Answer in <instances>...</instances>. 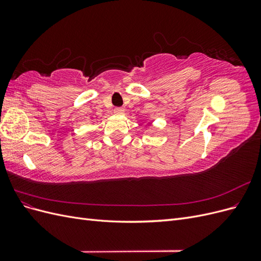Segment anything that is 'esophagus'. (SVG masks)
<instances>
[{"mask_svg": "<svg viewBox=\"0 0 261 261\" xmlns=\"http://www.w3.org/2000/svg\"><path fill=\"white\" fill-rule=\"evenodd\" d=\"M125 112V109L124 108H115L114 109V113L117 114V115H121Z\"/></svg>", "mask_w": 261, "mask_h": 261, "instance_id": "34e87169", "label": "esophagus"}]
</instances>
